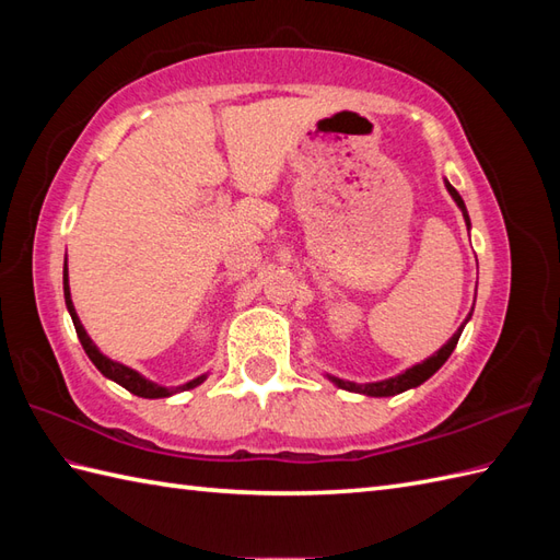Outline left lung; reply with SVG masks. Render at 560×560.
Returning <instances> with one entry per match:
<instances>
[{"label":"left lung","mask_w":560,"mask_h":560,"mask_svg":"<svg viewBox=\"0 0 560 560\" xmlns=\"http://www.w3.org/2000/svg\"><path fill=\"white\" fill-rule=\"evenodd\" d=\"M445 187H447V192L452 195V199L457 201V207L462 209V217H464V221H467V229H469L471 223H469L467 207H464V199L459 197L457 189L452 187L447 180H445ZM469 317H471V315H469ZM469 317H467V319H469ZM464 325H467V323H464ZM464 325L455 331V335H452V339L445 343L443 349L435 351V353L431 355V359H425L423 363L409 368V371H404L401 375H395V377H389V380H380V383H368V385L349 383V380H339V377H331V375H327V377H329L331 383H335L337 387L349 389V392H359V395H368V397H395V395H399V392H404V389L419 387L421 383H425V380L431 377V375L438 371V368L450 359V353L455 351V347H457V341H459V335H462Z\"/></svg>","instance_id":"1"}]
</instances>
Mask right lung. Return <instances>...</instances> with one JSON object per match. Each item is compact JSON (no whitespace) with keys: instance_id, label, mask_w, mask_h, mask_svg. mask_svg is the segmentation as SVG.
Here are the masks:
<instances>
[{"instance_id":"add662e5","label":"right lung","mask_w":560,"mask_h":560,"mask_svg":"<svg viewBox=\"0 0 560 560\" xmlns=\"http://www.w3.org/2000/svg\"><path fill=\"white\" fill-rule=\"evenodd\" d=\"M65 301H67V311H69V315H71V323H74V327H77V335H79L81 347H83V351H86L89 359L93 361V365H96L98 371H101L105 377L115 380L117 385H122L125 389L132 392V395H137V397H147V399L171 397V395H175V392L192 389V387L201 385V383H205V380H207V375H199V377L189 380V383H185V385H180V387H171V389H168V387H161V385H156V383H151V380H147L144 375H139L137 371H132V368H127V365L117 363V361H110L108 355H103V353L98 351L96 343H93V341H91V337L86 335V329H83L81 319H79V315H77V311H74V303H71L67 265H65Z\"/></svg>"}]
</instances>
